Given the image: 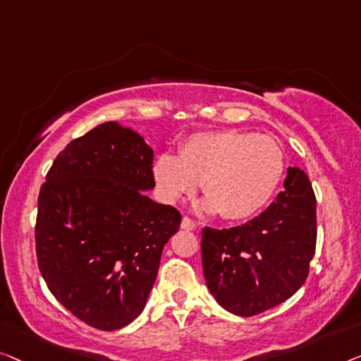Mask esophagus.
Wrapping results in <instances>:
<instances>
[{"instance_id":"1","label":"esophagus","mask_w":361,"mask_h":361,"mask_svg":"<svg viewBox=\"0 0 361 361\" xmlns=\"http://www.w3.org/2000/svg\"><path fill=\"white\" fill-rule=\"evenodd\" d=\"M196 222L191 219V217H188V216H185L183 217V221H181V227L183 229H186V231H195L196 229Z\"/></svg>"}]
</instances>
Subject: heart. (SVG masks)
<instances>
[{"label":"heart","instance_id":"b5f03b06","mask_svg":"<svg viewBox=\"0 0 361 361\" xmlns=\"http://www.w3.org/2000/svg\"><path fill=\"white\" fill-rule=\"evenodd\" d=\"M286 170L283 147L252 132H197L181 142L178 155L161 154L154 176L165 201L191 195L201 183L206 209L227 221L245 219L275 195Z\"/></svg>","mask_w":361,"mask_h":361}]
</instances>
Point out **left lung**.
<instances>
[{
    "mask_svg": "<svg viewBox=\"0 0 361 361\" xmlns=\"http://www.w3.org/2000/svg\"><path fill=\"white\" fill-rule=\"evenodd\" d=\"M316 195L307 175L289 169L284 190L260 216L231 229L204 227V280L222 307L250 317L293 296L316 255Z\"/></svg>",
    "mask_w": 361,
    "mask_h": 361,
    "instance_id": "1",
    "label": "left lung"
}]
</instances>
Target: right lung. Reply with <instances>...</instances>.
Masks as SVG:
<instances>
[{
  "instance_id": "1",
  "label": "right lung",
  "mask_w": 361,
  "mask_h": 361,
  "mask_svg": "<svg viewBox=\"0 0 361 361\" xmlns=\"http://www.w3.org/2000/svg\"><path fill=\"white\" fill-rule=\"evenodd\" d=\"M154 150L104 123L70 142L37 197L35 255L45 284L75 317L99 331L142 312L180 211L157 204Z\"/></svg>"
}]
</instances>
